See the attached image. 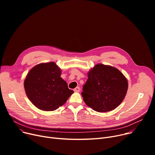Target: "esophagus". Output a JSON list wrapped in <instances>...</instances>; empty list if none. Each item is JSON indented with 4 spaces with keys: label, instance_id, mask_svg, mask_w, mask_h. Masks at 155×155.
Listing matches in <instances>:
<instances>
[{
    "label": "esophagus",
    "instance_id": "obj_1",
    "mask_svg": "<svg viewBox=\"0 0 155 155\" xmlns=\"http://www.w3.org/2000/svg\"><path fill=\"white\" fill-rule=\"evenodd\" d=\"M80 90V88L79 87H77L73 89V91H74V92H79Z\"/></svg>",
    "mask_w": 155,
    "mask_h": 155
}]
</instances>
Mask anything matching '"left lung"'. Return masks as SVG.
Masks as SVG:
<instances>
[{"mask_svg": "<svg viewBox=\"0 0 155 155\" xmlns=\"http://www.w3.org/2000/svg\"><path fill=\"white\" fill-rule=\"evenodd\" d=\"M127 88V80L118 69L99 63L88 72L82 95L88 107L97 112H106L123 102Z\"/></svg>", "mask_w": 155, "mask_h": 155, "instance_id": "1", "label": "left lung"}]
</instances>
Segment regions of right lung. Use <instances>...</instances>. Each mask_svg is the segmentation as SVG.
Here are the masks:
<instances>
[{
	"mask_svg": "<svg viewBox=\"0 0 155 155\" xmlns=\"http://www.w3.org/2000/svg\"><path fill=\"white\" fill-rule=\"evenodd\" d=\"M55 63H40L32 68L24 80L28 99L42 110L53 111L63 105L73 93L62 79Z\"/></svg>",
	"mask_w": 155,
	"mask_h": 155,
	"instance_id": "right-lung-1",
	"label": "right lung"
}]
</instances>
